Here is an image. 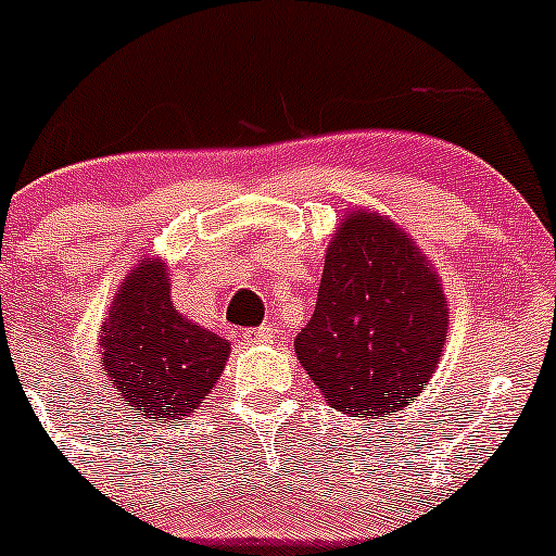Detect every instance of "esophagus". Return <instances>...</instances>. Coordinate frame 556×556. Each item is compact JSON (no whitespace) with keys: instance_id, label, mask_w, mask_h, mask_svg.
I'll use <instances>...</instances> for the list:
<instances>
[{"instance_id":"esophagus-1","label":"esophagus","mask_w":556,"mask_h":556,"mask_svg":"<svg viewBox=\"0 0 556 556\" xmlns=\"http://www.w3.org/2000/svg\"><path fill=\"white\" fill-rule=\"evenodd\" d=\"M278 337V331L273 326H260V329H249L245 331V342L249 345H273Z\"/></svg>"}]
</instances>
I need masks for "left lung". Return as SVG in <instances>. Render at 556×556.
<instances>
[{
    "instance_id": "1",
    "label": "left lung",
    "mask_w": 556,
    "mask_h": 556,
    "mask_svg": "<svg viewBox=\"0 0 556 556\" xmlns=\"http://www.w3.org/2000/svg\"><path fill=\"white\" fill-rule=\"evenodd\" d=\"M450 329L442 278L391 216L348 211L324 256L296 358L331 409L386 420L426 391Z\"/></svg>"
}]
</instances>
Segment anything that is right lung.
<instances>
[{"instance_id": "obj_1", "label": "right lung", "mask_w": 556, "mask_h": 556, "mask_svg": "<svg viewBox=\"0 0 556 556\" xmlns=\"http://www.w3.org/2000/svg\"><path fill=\"white\" fill-rule=\"evenodd\" d=\"M99 348L101 371L117 388L119 404L163 422H185L230 358V342L176 311L168 262L160 256L139 260L117 286Z\"/></svg>"}]
</instances>
